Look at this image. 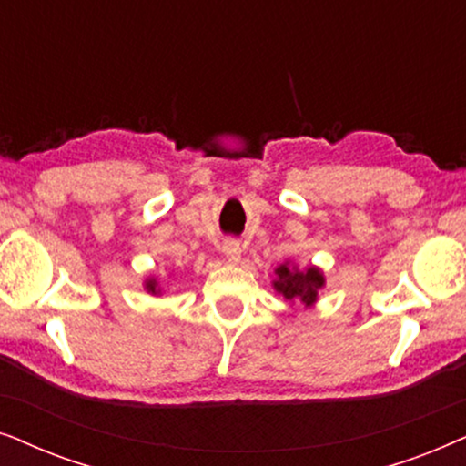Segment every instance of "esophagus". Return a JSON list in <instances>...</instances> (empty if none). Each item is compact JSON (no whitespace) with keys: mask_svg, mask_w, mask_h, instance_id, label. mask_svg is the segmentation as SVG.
I'll list each match as a JSON object with an SVG mask.
<instances>
[{"mask_svg":"<svg viewBox=\"0 0 466 466\" xmlns=\"http://www.w3.org/2000/svg\"><path fill=\"white\" fill-rule=\"evenodd\" d=\"M221 253H223V258L228 259V262L237 264V262H240V256H243V249H240V243H238V240L228 238V240H223V245H221Z\"/></svg>","mask_w":466,"mask_h":466,"instance_id":"esophagus-1","label":"esophagus"}]
</instances>
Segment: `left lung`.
Listing matches in <instances>:
<instances>
[{
	"mask_svg": "<svg viewBox=\"0 0 466 466\" xmlns=\"http://www.w3.org/2000/svg\"><path fill=\"white\" fill-rule=\"evenodd\" d=\"M326 277L324 270L319 266H307V268H300L296 262H283L281 266L275 268V279H272V288H275L277 294L288 298L291 305L300 307H313L318 302L319 291L324 289Z\"/></svg>",
	"mask_w": 466,
	"mask_h": 466,
	"instance_id": "1",
	"label": "left lung"
}]
</instances>
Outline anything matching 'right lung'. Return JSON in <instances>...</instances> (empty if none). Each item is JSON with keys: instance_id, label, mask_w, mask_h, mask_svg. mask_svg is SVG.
Masks as SVG:
<instances>
[{"instance_id": "1", "label": "right lung", "mask_w": 466, "mask_h": 466, "mask_svg": "<svg viewBox=\"0 0 466 466\" xmlns=\"http://www.w3.org/2000/svg\"><path fill=\"white\" fill-rule=\"evenodd\" d=\"M142 285H145V289L151 296H161V285L157 281V277H147L145 283H142Z\"/></svg>"}]
</instances>
